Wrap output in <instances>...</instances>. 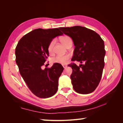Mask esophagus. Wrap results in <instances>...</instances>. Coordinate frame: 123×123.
Here are the masks:
<instances>
[{"instance_id": "34e87169", "label": "esophagus", "mask_w": 123, "mask_h": 123, "mask_svg": "<svg viewBox=\"0 0 123 123\" xmlns=\"http://www.w3.org/2000/svg\"><path fill=\"white\" fill-rule=\"evenodd\" d=\"M62 66H63V67L64 68H66L67 67V65H66V64H63V65H62Z\"/></svg>"}]
</instances>
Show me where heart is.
I'll list each match as a JSON object with an SVG mask.
<instances>
[{
  "mask_svg": "<svg viewBox=\"0 0 123 123\" xmlns=\"http://www.w3.org/2000/svg\"><path fill=\"white\" fill-rule=\"evenodd\" d=\"M60 41H61V42L63 44L64 46H66L67 47L70 42H71L72 40L68 36H63L60 38ZM55 43V40H52L50 42V43H49L48 49L49 53H53V48ZM69 59L70 56L68 54L63 55H56L53 57L52 59V61L53 63H56L61 64H65L67 63V62L68 61Z\"/></svg>",
  "mask_w": 123,
  "mask_h": 123,
  "instance_id": "b5f03b06",
  "label": "heart"
}]
</instances>
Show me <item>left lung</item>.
I'll return each instance as SVG.
<instances>
[{
	"label": "left lung",
	"mask_w": 123,
	"mask_h": 123,
	"mask_svg": "<svg viewBox=\"0 0 123 123\" xmlns=\"http://www.w3.org/2000/svg\"><path fill=\"white\" fill-rule=\"evenodd\" d=\"M60 30L74 42L71 60L81 63L79 66L74 63L69 65L72 69L70 78L74 90L80 94L92 92L100 82L105 66L104 41L95 31L85 27L75 26Z\"/></svg>",
	"instance_id": "left-lung-1"
}]
</instances>
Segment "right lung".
<instances>
[{"label":"right lung","mask_w":123,"mask_h":123,"mask_svg":"<svg viewBox=\"0 0 123 123\" xmlns=\"http://www.w3.org/2000/svg\"><path fill=\"white\" fill-rule=\"evenodd\" d=\"M62 34L57 28L35 29L23 36L16 48V62L20 74L30 90L39 98L51 97L57 90L63 67L56 63L50 68L43 69V66L49 55V43Z\"/></svg>","instance_id":"add662e5"}]
</instances>
